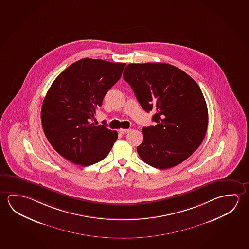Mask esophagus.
<instances>
[{
	"label": "esophagus",
	"instance_id": "esophagus-1",
	"mask_svg": "<svg viewBox=\"0 0 249 249\" xmlns=\"http://www.w3.org/2000/svg\"><path fill=\"white\" fill-rule=\"evenodd\" d=\"M129 131H130V129H125V128H121V129L119 130V132H120L121 134H123V135H124V134H126V133H128Z\"/></svg>",
	"mask_w": 249,
	"mask_h": 249
}]
</instances>
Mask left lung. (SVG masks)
<instances>
[{"label": "left lung", "mask_w": 249, "mask_h": 249, "mask_svg": "<svg viewBox=\"0 0 249 249\" xmlns=\"http://www.w3.org/2000/svg\"><path fill=\"white\" fill-rule=\"evenodd\" d=\"M123 79L153 115L155 126L143 127L137 147L141 159L167 169L181 163L200 147L207 133L208 112L200 87L188 73L167 63H131Z\"/></svg>", "instance_id": "1"}]
</instances>
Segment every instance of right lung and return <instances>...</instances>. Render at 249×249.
Here are the masks:
<instances>
[{
  "instance_id": "1",
  "label": "right lung",
  "mask_w": 249,
  "mask_h": 249,
  "mask_svg": "<svg viewBox=\"0 0 249 249\" xmlns=\"http://www.w3.org/2000/svg\"><path fill=\"white\" fill-rule=\"evenodd\" d=\"M126 63L84 58L58 75L41 107L46 137L58 154L76 165L104 159L118 133L91 122L107 92L118 82Z\"/></svg>"
}]
</instances>
